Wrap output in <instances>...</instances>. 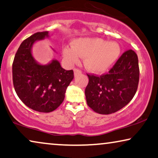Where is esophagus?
<instances>
[{
    "instance_id": "esophagus-1",
    "label": "esophagus",
    "mask_w": 158,
    "mask_h": 158,
    "mask_svg": "<svg viewBox=\"0 0 158 158\" xmlns=\"http://www.w3.org/2000/svg\"><path fill=\"white\" fill-rule=\"evenodd\" d=\"M73 71H74V76L75 77H76L78 75L82 73V72L81 71V70H78V69H76V68H75V69L73 70Z\"/></svg>"
}]
</instances>
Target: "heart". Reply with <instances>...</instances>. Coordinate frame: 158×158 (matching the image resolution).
<instances>
[{
	"mask_svg": "<svg viewBox=\"0 0 158 158\" xmlns=\"http://www.w3.org/2000/svg\"><path fill=\"white\" fill-rule=\"evenodd\" d=\"M62 53L70 65L77 63L80 57H82L87 70L94 73H101L117 60L120 47L115 41L107 42L100 38H78L72 40V46H64Z\"/></svg>",
	"mask_w": 158,
	"mask_h": 158,
	"instance_id": "obj_1",
	"label": "heart"
}]
</instances>
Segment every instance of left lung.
<instances>
[{
	"label": "left lung",
	"mask_w": 158,
	"mask_h": 158,
	"mask_svg": "<svg viewBox=\"0 0 158 158\" xmlns=\"http://www.w3.org/2000/svg\"><path fill=\"white\" fill-rule=\"evenodd\" d=\"M139 75L138 56L132 50H128L107 74L100 77L88 75L89 83L85 94L88 106L103 115L122 109L135 94Z\"/></svg>",
	"instance_id": "left-lung-1"
}]
</instances>
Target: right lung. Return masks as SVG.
Returning <instances> with one entry per match:
<instances>
[{
  "label": "right lung",
  "instance_id": "add662e5",
  "mask_svg": "<svg viewBox=\"0 0 158 158\" xmlns=\"http://www.w3.org/2000/svg\"><path fill=\"white\" fill-rule=\"evenodd\" d=\"M49 37L48 31L38 32L23 41L13 63V85L18 98L40 113H50L60 106L74 77L73 71L63 69L58 60L42 65L34 58L33 45Z\"/></svg>",
  "mask_w": 158,
  "mask_h": 158
}]
</instances>
